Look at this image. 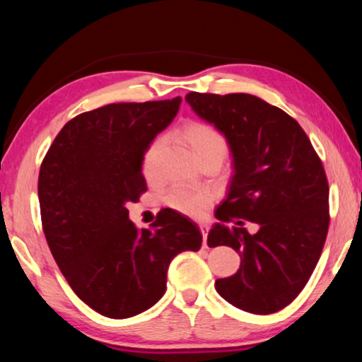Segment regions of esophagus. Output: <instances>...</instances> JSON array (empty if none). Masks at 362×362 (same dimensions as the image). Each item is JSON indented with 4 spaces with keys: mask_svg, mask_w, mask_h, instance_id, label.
I'll return each mask as SVG.
<instances>
[{
    "mask_svg": "<svg viewBox=\"0 0 362 362\" xmlns=\"http://www.w3.org/2000/svg\"><path fill=\"white\" fill-rule=\"evenodd\" d=\"M199 230H201V235H203V246H206L207 231H209V226H207L206 223H201V225H199Z\"/></svg>",
    "mask_w": 362,
    "mask_h": 362,
    "instance_id": "1",
    "label": "esophagus"
}]
</instances>
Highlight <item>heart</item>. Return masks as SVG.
I'll list each match as a JSON object with an SVG mask.
<instances>
[{"mask_svg":"<svg viewBox=\"0 0 362 362\" xmlns=\"http://www.w3.org/2000/svg\"><path fill=\"white\" fill-rule=\"evenodd\" d=\"M180 137L188 145L189 151L193 153L198 163L211 161V159L222 163L226 153H228V144H226L225 137L207 122H187L180 129ZM159 148H161V142H155L145 153L144 174L146 177L153 175V168H155V159ZM164 203L173 209L185 214V216L201 217L211 203V196L204 192H193V189L183 187H174L164 196Z\"/></svg>","mask_w":362,"mask_h":362,"instance_id":"obj_1","label":"heart"}]
</instances>
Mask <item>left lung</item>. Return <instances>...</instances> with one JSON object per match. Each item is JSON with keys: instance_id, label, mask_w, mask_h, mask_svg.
<instances>
[{"instance_id": "obj_1", "label": "left lung", "mask_w": 362, "mask_h": 362, "mask_svg": "<svg viewBox=\"0 0 362 362\" xmlns=\"http://www.w3.org/2000/svg\"><path fill=\"white\" fill-rule=\"evenodd\" d=\"M185 100L223 134L233 156L228 193L207 244L233 247L241 267L217 279L216 289L240 310L276 313L302 292L326 243L329 185L321 159L298 122L259 97L189 93ZM240 218L259 231L226 225Z\"/></svg>"}]
</instances>
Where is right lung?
I'll return each mask as SVG.
<instances>
[{"label": "right lung", "mask_w": 362, "mask_h": 362, "mask_svg": "<svg viewBox=\"0 0 362 362\" xmlns=\"http://www.w3.org/2000/svg\"><path fill=\"white\" fill-rule=\"evenodd\" d=\"M180 102L110 103L78 115L41 163V222L54 260L73 292L113 320L155 305L169 263L203 243L198 225L174 209L159 211L151 230H139L126 209L146 192L144 155Z\"/></svg>", "instance_id": "1"}]
</instances>
